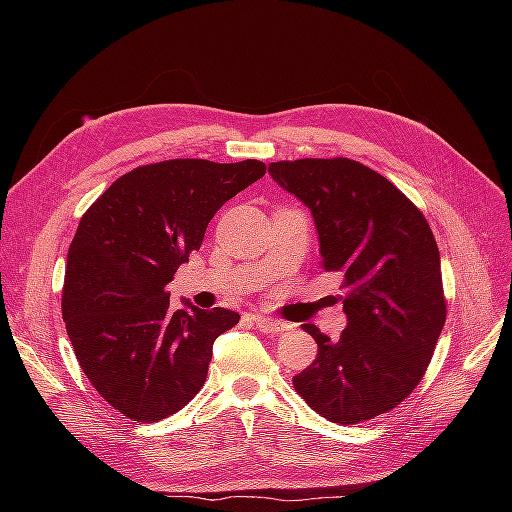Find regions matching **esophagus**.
<instances>
[{"label": "esophagus", "instance_id": "obj_1", "mask_svg": "<svg viewBox=\"0 0 512 512\" xmlns=\"http://www.w3.org/2000/svg\"><path fill=\"white\" fill-rule=\"evenodd\" d=\"M252 320H254V324H256V327H258L262 333H277V331H284V329H286L284 322L273 320V318H269V316L254 314Z\"/></svg>", "mask_w": 512, "mask_h": 512}]
</instances>
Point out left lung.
Wrapping results in <instances>:
<instances>
[{
	"label": "left lung",
	"mask_w": 512,
	"mask_h": 512,
	"mask_svg": "<svg viewBox=\"0 0 512 512\" xmlns=\"http://www.w3.org/2000/svg\"><path fill=\"white\" fill-rule=\"evenodd\" d=\"M271 177L312 211L320 265L344 277L348 316L337 342L303 324L318 344L292 378L307 406L356 425L399 406L423 380L446 320L440 252L412 200L348 158L269 164Z\"/></svg>",
	"instance_id": "8db88e82"
}]
</instances>
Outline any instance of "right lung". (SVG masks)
<instances>
[{
  "label": "right lung",
  "mask_w": 512,
  "mask_h": 512,
  "mask_svg": "<svg viewBox=\"0 0 512 512\" xmlns=\"http://www.w3.org/2000/svg\"><path fill=\"white\" fill-rule=\"evenodd\" d=\"M267 173L258 160H164L121 175L81 218L61 314L83 374L123 416L156 423L203 389L230 309L170 307L166 284L200 250L226 200Z\"/></svg>",
  "instance_id": "right-lung-1"
}]
</instances>
